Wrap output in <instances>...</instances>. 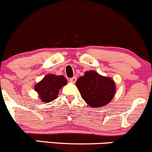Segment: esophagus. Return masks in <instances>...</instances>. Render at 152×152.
<instances>
[{"label":"esophagus","instance_id":"34e87169","mask_svg":"<svg viewBox=\"0 0 152 152\" xmlns=\"http://www.w3.org/2000/svg\"><path fill=\"white\" fill-rule=\"evenodd\" d=\"M76 76H74V77H73V78H71V79H69V81H70V82H71V83H75L76 81Z\"/></svg>","mask_w":152,"mask_h":152}]
</instances>
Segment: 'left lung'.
I'll return each instance as SVG.
<instances>
[{
    "label": "left lung",
    "mask_w": 152,
    "mask_h": 152,
    "mask_svg": "<svg viewBox=\"0 0 152 152\" xmlns=\"http://www.w3.org/2000/svg\"><path fill=\"white\" fill-rule=\"evenodd\" d=\"M76 85L86 103L94 108L109 103L116 92V85L112 79L94 71L85 72L76 81Z\"/></svg>",
    "instance_id": "obj_1"
}]
</instances>
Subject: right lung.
Wrapping results in <instances>:
<instances>
[{"label": "right lung", "instance_id": "obj_1", "mask_svg": "<svg viewBox=\"0 0 152 152\" xmlns=\"http://www.w3.org/2000/svg\"><path fill=\"white\" fill-rule=\"evenodd\" d=\"M67 84V80L63 76L48 74L35 86L40 99L44 103H49L57 98L59 90Z\"/></svg>", "mask_w": 152, "mask_h": 152}]
</instances>
